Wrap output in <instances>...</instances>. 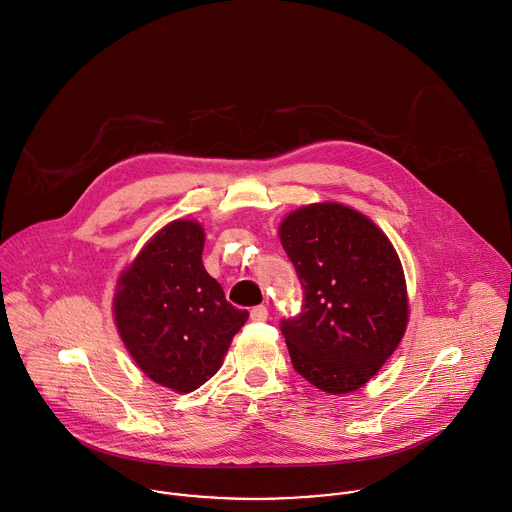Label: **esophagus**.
<instances>
[{"mask_svg":"<svg viewBox=\"0 0 512 512\" xmlns=\"http://www.w3.org/2000/svg\"><path fill=\"white\" fill-rule=\"evenodd\" d=\"M250 318H252L254 322H266V320H268V308H266V306H254V308L250 310Z\"/></svg>","mask_w":512,"mask_h":512,"instance_id":"esophagus-1","label":"esophagus"}]
</instances>
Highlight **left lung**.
Returning <instances> with one entry per match:
<instances>
[{"instance_id": "left-lung-1", "label": "left lung", "mask_w": 512, "mask_h": 512, "mask_svg": "<svg viewBox=\"0 0 512 512\" xmlns=\"http://www.w3.org/2000/svg\"><path fill=\"white\" fill-rule=\"evenodd\" d=\"M280 240L304 290L300 314L280 330L294 369L340 395L367 383L407 326L401 262L389 238L343 204H310L280 226Z\"/></svg>"}]
</instances>
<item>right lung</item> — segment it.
Segmentation results:
<instances>
[{"label": "right lung", "instance_id": "obj_1", "mask_svg": "<svg viewBox=\"0 0 512 512\" xmlns=\"http://www.w3.org/2000/svg\"><path fill=\"white\" fill-rule=\"evenodd\" d=\"M198 222L174 220L123 272L115 322L137 365L178 393L198 389L222 365L248 312L224 298L202 264Z\"/></svg>", "mask_w": 512, "mask_h": 512}]
</instances>
